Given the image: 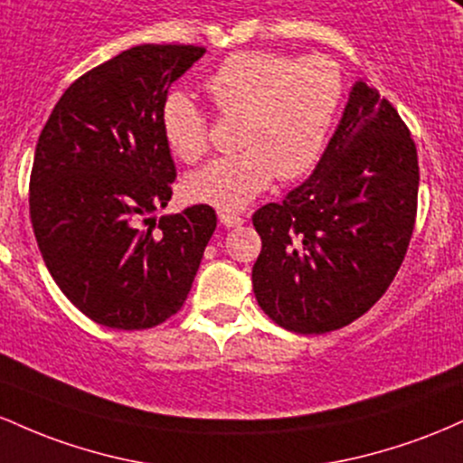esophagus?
I'll return each instance as SVG.
<instances>
[{"instance_id": "1", "label": "esophagus", "mask_w": 463, "mask_h": 463, "mask_svg": "<svg viewBox=\"0 0 463 463\" xmlns=\"http://www.w3.org/2000/svg\"><path fill=\"white\" fill-rule=\"evenodd\" d=\"M218 221L225 227H241L242 222H245L241 216L233 214V212H221V214H218Z\"/></svg>"}]
</instances>
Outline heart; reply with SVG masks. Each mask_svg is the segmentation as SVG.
Instances as JSON below:
<instances>
[{
  "instance_id": "heart-1",
  "label": "heart",
  "mask_w": 463,
  "mask_h": 463,
  "mask_svg": "<svg viewBox=\"0 0 463 463\" xmlns=\"http://www.w3.org/2000/svg\"><path fill=\"white\" fill-rule=\"evenodd\" d=\"M205 91L222 118H241V153L214 159L185 179L196 203L241 210L275 176L299 179L315 168L344 102V76L324 56L290 59L264 50L230 54L207 76ZM165 142L184 162H199L210 148V127L185 93H170L162 107Z\"/></svg>"
}]
</instances>
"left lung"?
I'll use <instances>...</instances> for the list:
<instances>
[{"mask_svg":"<svg viewBox=\"0 0 463 463\" xmlns=\"http://www.w3.org/2000/svg\"><path fill=\"white\" fill-rule=\"evenodd\" d=\"M418 150L381 93L358 80L313 175L251 216L260 308L298 335L352 324L385 295L418 214Z\"/></svg>","mask_w":463,"mask_h":463,"instance_id":"obj_1","label":"left lung"}]
</instances>
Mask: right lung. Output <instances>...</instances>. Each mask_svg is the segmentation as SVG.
Instances as JSON below:
<instances>
[{
	"instance_id": "right-lung-1",
	"label": "right lung",
	"mask_w": 463,
	"mask_h": 463,
	"mask_svg": "<svg viewBox=\"0 0 463 463\" xmlns=\"http://www.w3.org/2000/svg\"><path fill=\"white\" fill-rule=\"evenodd\" d=\"M205 48L135 45L67 87L30 173L45 267L96 324L146 330L176 315L216 230L210 205L155 221L176 168L162 128L170 85Z\"/></svg>"
}]
</instances>
